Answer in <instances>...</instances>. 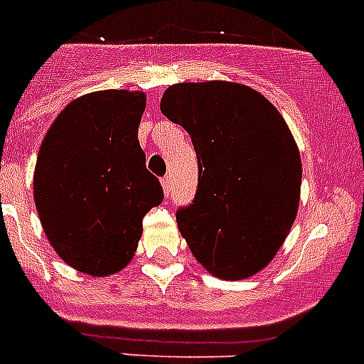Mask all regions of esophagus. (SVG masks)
I'll return each instance as SVG.
<instances>
[{"label": "esophagus", "instance_id": "obj_1", "mask_svg": "<svg viewBox=\"0 0 364 364\" xmlns=\"http://www.w3.org/2000/svg\"><path fill=\"white\" fill-rule=\"evenodd\" d=\"M161 185H163L164 196H170V191H172V187H170V177H163V179H161Z\"/></svg>", "mask_w": 364, "mask_h": 364}]
</instances>
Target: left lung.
Wrapping results in <instances>:
<instances>
[{"label":"left lung","mask_w":364,"mask_h":364,"mask_svg":"<svg viewBox=\"0 0 364 364\" xmlns=\"http://www.w3.org/2000/svg\"><path fill=\"white\" fill-rule=\"evenodd\" d=\"M161 112L196 149V200L177 213L192 255L220 279H246L289 237L301 187V159L285 118L261 92L233 81L170 85Z\"/></svg>","instance_id":"8db88e82"}]
</instances>
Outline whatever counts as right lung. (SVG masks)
I'll return each mask as SVG.
<instances>
[{
    "mask_svg": "<svg viewBox=\"0 0 364 364\" xmlns=\"http://www.w3.org/2000/svg\"><path fill=\"white\" fill-rule=\"evenodd\" d=\"M146 94L97 90L70 102L42 140L33 198L60 259L94 277L124 270L142 218L163 201L139 144Z\"/></svg>",
    "mask_w": 364,
    "mask_h": 364,
    "instance_id": "right-lung-1",
    "label": "right lung"
}]
</instances>
